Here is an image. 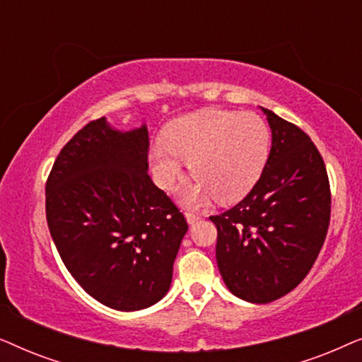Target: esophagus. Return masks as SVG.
Wrapping results in <instances>:
<instances>
[{"instance_id": "34e87169", "label": "esophagus", "mask_w": 362, "mask_h": 362, "mask_svg": "<svg viewBox=\"0 0 362 362\" xmlns=\"http://www.w3.org/2000/svg\"><path fill=\"white\" fill-rule=\"evenodd\" d=\"M199 219H201L199 214H192V212H187V214H186L187 224H194V222H197Z\"/></svg>"}]
</instances>
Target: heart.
I'll use <instances>...</instances> for the list:
<instances>
[{
  "instance_id": "obj_1",
  "label": "heart",
  "mask_w": 362,
  "mask_h": 362,
  "mask_svg": "<svg viewBox=\"0 0 362 362\" xmlns=\"http://www.w3.org/2000/svg\"><path fill=\"white\" fill-rule=\"evenodd\" d=\"M165 143L150 148L153 175L163 189H173L189 161L194 181L177 197L187 207L235 202L254 189L270 153V130L255 113L207 108L173 120L163 133Z\"/></svg>"
}]
</instances>
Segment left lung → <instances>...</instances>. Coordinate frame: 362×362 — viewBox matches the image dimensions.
I'll return each instance as SVG.
<instances>
[{"label":"left lung","instance_id":"obj_1","mask_svg":"<svg viewBox=\"0 0 362 362\" xmlns=\"http://www.w3.org/2000/svg\"><path fill=\"white\" fill-rule=\"evenodd\" d=\"M272 130L265 170L217 227L216 259L230 293L270 303L308 275L325 244L331 192L325 161L303 130L262 108Z\"/></svg>","mask_w":362,"mask_h":362}]
</instances>
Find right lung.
I'll return each instance as SVG.
<instances>
[{"label": "right lung", "instance_id": "obj_1", "mask_svg": "<svg viewBox=\"0 0 362 362\" xmlns=\"http://www.w3.org/2000/svg\"><path fill=\"white\" fill-rule=\"evenodd\" d=\"M148 128L123 132L105 117L62 148L46 185L59 255L92 298L118 311L168 293L187 232L185 216L148 175Z\"/></svg>", "mask_w": 362, "mask_h": 362}]
</instances>
